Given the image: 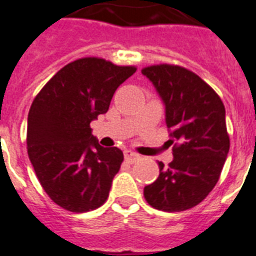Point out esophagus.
I'll use <instances>...</instances> for the list:
<instances>
[{
  "label": "esophagus",
  "instance_id": "34e87169",
  "mask_svg": "<svg viewBox=\"0 0 256 256\" xmlns=\"http://www.w3.org/2000/svg\"><path fill=\"white\" fill-rule=\"evenodd\" d=\"M138 157L140 156H138V153L132 152V150H126V152H124V158H126V162L134 164V161L138 160Z\"/></svg>",
  "mask_w": 256,
  "mask_h": 256
}]
</instances>
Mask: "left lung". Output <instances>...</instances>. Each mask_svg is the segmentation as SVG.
<instances>
[{
  "label": "left lung",
  "instance_id": "8db88e82",
  "mask_svg": "<svg viewBox=\"0 0 256 256\" xmlns=\"http://www.w3.org/2000/svg\"><path fill=\"white\" fill-rule=\"evenodd\" d=\"M165 104V122L173 144V161L158 162L160 174L144 188L149 205L162 212L192 209L208 197L220 180L230 149L226 111L206 82L173 64L141 70Z\"/></svg>",
  "mask_w": 256,
  "mask_h": 256
}]
</instances>
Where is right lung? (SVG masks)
Listing matches in <instances>:
<instances>
[{
    "mask_svg": "<svg viewBox=\"0 0 256 256\" xmlns=\"http://www.w3.org/2000/svg\"><path fill=\"white\" fill-rule=\"evenodd\" d=\"M136 72L102 58H82L60 68L32 102L28 116V153L52 201L72 212L107 201L124 156L104 148L90 122L108 111L115 91Z\"/></svg>",
    "mask_w": 256,
    "mask_h": 256,
    "instance_id": "add662e5",
    "label": "right lung"
}]
</instances>
